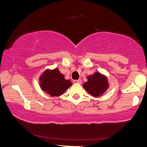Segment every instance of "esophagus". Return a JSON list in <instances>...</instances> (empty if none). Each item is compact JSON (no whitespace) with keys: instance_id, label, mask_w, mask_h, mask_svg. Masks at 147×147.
<instances>
[{"instance_id":"1","label":"esophagus","mask_w":147,"mask_h":147,"mask_svg":"<svg viewBox=\"0 0 147 147\" xmlns=\"http://www.w3.org/2000/svg\"><path fill=\"white\" fill-rule=\"evenodd\" d=\"M73 82H74V83H75V84H82V80H81V79H78V80H75Z\"/></svg>"}]
</instances>
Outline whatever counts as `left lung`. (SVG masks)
Wrapping results in <instances>:
<instances>
[{"mask_svg":"<svg viewBox=\"0 0 147 147\" xmlns=\"http://www.w3.org/2000/svg\"><path fill=\"white\" fill-rule=\"evenodd\" d=\"M87 79L88 81L84 84L83 87L88 93L94 97L102 95L109 87L107 77L99 72L88 76Z\"/></svg>","mask_w":147,"mask_h":147,"instance_id":"obj_1","label":"left lung"}]
</instances>
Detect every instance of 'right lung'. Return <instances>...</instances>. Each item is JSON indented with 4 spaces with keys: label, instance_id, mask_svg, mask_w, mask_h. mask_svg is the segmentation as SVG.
<instances>
[{
    "label": "right lung",
    "instance_id": "add662e5",
    "mask_svg": "<svg viewBox=\"0 0 147 147\" xmlns=\"http://www.w3.org/2000/svg\"><path fill=\"white\" fill-rule=\"evenodd\" d=\"M39 85L41 90L52 97L61 95L72 86L69 79H65L58 68L47 69L39 77Z\"/></svg>",
    "mask_w": 147,
    "mask_h": 147
}]
</instances>
